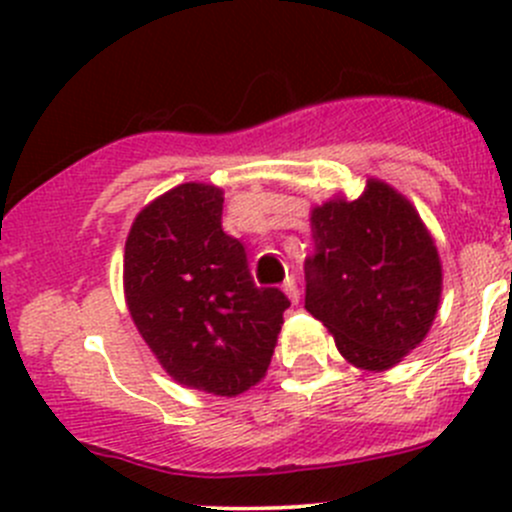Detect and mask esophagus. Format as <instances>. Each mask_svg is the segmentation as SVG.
Masks as SVG:
<instances>
[{
  "mask_svg": "<svg viewBox=\"0 0 512 512\" xmlns=\"http://www.w3.org/2000/svg\"><path fill=\"white\" fill-rule=\"evenodd\" d=\"M282 289H285V294H287L289 299H292L294 304L299 302V287H297V280H294V277H287L285 285H282Z\"/></svg>",
  "mask_w": 512,
  "mask_h": 512,
  "instance_id": "esophagus-1",
  "label": "esophagus"
}]
</instances>
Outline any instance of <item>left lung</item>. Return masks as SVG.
Wrapping results in <instances>:
<instances>
[{
	"instance_id": "obj_1",
	"label": "left lung",
	"mask_w": 512,
	"mask_h": 512,
	"mask_svg": "<svg viewBox=\"0 0 512 512\" xmlns=\"http://www.w3.org/2000/svg\"><path fill=\"white\" fill-rule=\"evenodd\" d=\"M304 307L361 369H389L423 342L441 299L436 245L404 195L369 180L359 200L312 210Z\"/></svg>"
}]
</instances>
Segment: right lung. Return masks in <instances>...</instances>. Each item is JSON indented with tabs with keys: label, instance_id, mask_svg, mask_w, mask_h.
I'll list each match as a JSON object with an SVG mask.
<instances>
[{
	"label": "right lung",
	"instance_id": "right-lung-1",
	"mask_svg": "<svg viewBox=\"0 0 512 512\" xmlns=\"http://www.w3.org/2000/svg\"><path fill=\"white\" fill-rule=\"evenodd\" d=\"M123 285L138 332L175 381L237 396L267 374L289 299L255 285L245 245L223 230L220 188L183 183L143 208Z\"/></svg>",
	"mask_w": 512,
	"mask_h": 512
}]
</instances>
